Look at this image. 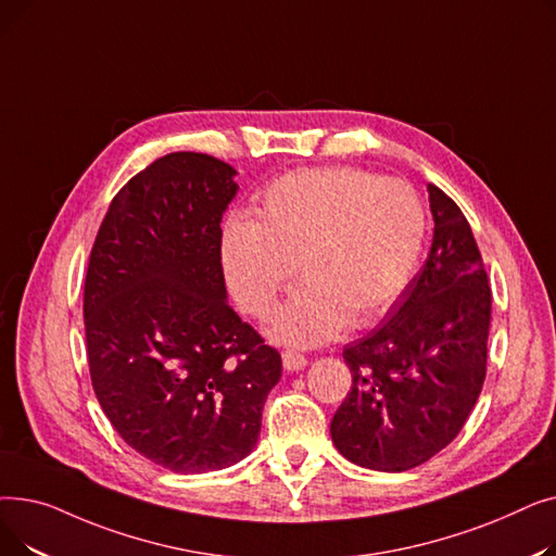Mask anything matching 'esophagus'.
Returning a JSON list of instances; mask_svg holds the SVG:
<instances>
[{
  "mask_svg": "<svg viewBox=\"0 0 556 556\" xmlns=\"http://www.w3.org/2000/svg\"><path fill=\"white\" fill-rule=\"evenodd\" d=\"M281 363H283V369L286 371H300L308 365L306 356H302L300 352H283L281 354Z\"/></svg>",
  "mask_w": 556,
  "mask_h": 556,
  "instance_id": "34e87169",
  "label": "esophagus"
}]
</instances>
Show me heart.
Wrapping results in <instances>:
<instances>
[{
	"label": "heart",
	"instance_id": "b5f03b06",
	"mask_svg": "<svg viewBox=\"0 0 556 556\" xmlns=\"http://www.w3.org/2000/svg\"><path fill=\"white\" fill-rule=\"evenodd\" d=\"M426 239L419 193L352 166L281 175L256 218H231L220 261L237 304L266 315L300 263L304 283L268 319V336L315 346L376 323L410 283Z\"/></svg>",
	"mask_w": 556,
	"mask_h": 556
}]
</instances>
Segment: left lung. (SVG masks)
<instances>
[{"instance_id":"8db88e82","label":"left lung","mask_w":556,"mask_h":556,"mask_svg":"<svg viewBox=\"0 0 556 556\" xmlns=\"http://www.w3.org/2000/svg\"><path fill=\"white\" fill-rule=\"evenodd\" d=\"M432 245L388 317L346 344L352 390L331 421L336 448L371 471H407L446 448L486 374L491 290L469 220L428 185Z\"/></svg>"}]
</instances>
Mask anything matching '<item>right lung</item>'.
<instances>
[{"label":"right lung","mask_w":556,"mask_h":556,"mask_svg":"<svg viewBox=\"0 0 556 556\" xmlns=\"http://www.w3.org/2000/svg\"><path fill=\"white\" fill-rule=\"evenodd\" d=\"M237 168L170 153L114 195L85 277L94 394L122 440L173 473L256 446L281 356L227 304L220 220Z\"/></svg>","instance_id":"add662e5"}]
</instances>
